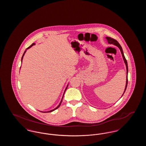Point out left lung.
<instances>
[{"mask_svg": "<svg viewBox=\"0 0 146 146\" xmlns=\"http://www.w3.org/2000/svg\"><path fill=\"white\" fill-rule=\"evenodd\" d=\"M106 39H107V42H108V44H113V45H114L117 46L118 47V48L120 49V52H121V55H122V57H123V58L124 61L125 65H126V85H125V90H124V92H123V95H122V96H121V97H122V96H123V95H124V92H125V90H126V88H127V74H128V67H127V61H126V58H125V56H124V52H123V51L122 48H121V45L119 44V42H118L116 40H115V39H114L111 38V37L106 36Z\"/></svg>", "mask_w": 146, "mask_h": 146, "instance_id": "1", "label": "left lung"}]
</instances>
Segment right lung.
<instances>
[{
    "label": "right lung",
    "instance_id": "add662e5",
    "mask_svg": "<svg viewBox=\"0 0 146 146\" xmlns=\"http://www.w3.org/2000/svg\"><path fill=\"white\" fill-rule=\"evenodd\" d=\"M35 45V43H33L31 46H29L28 48H27V49H26V50H25V51L24 52V53H23V55L22 56V58H21V62H22V60H23V56L25 55V54L26 53V51H27V50L28 49H29V48H31L32 46H33V45ZM20 68H21V67H20ZM68 84L67 85V87H66V88L65 89V90L64 91V93H63V95L62 97V99H61V102H60V103L57 106V107H56L55 108H54V110H51V111H41V112H42V113H48V112H51V111H54L55 110H56V109H57L60 106V105L61 104V103H62V101L63 98V96H64V92H65V91L66 90H67V88H68Z\"/></svg>",
    "mask_w": 146,
    "mask_h": 146
}]
</instances>
